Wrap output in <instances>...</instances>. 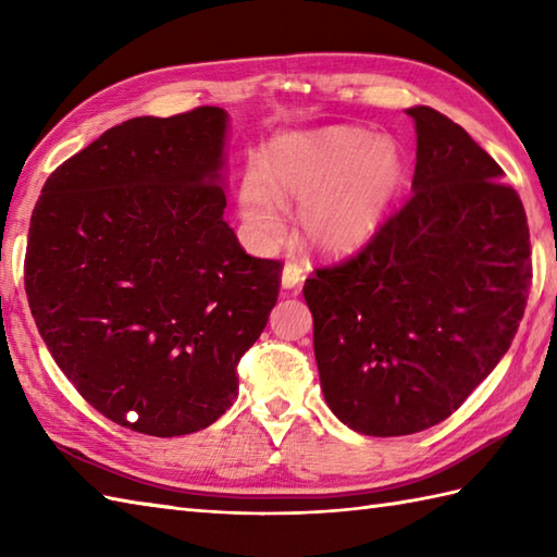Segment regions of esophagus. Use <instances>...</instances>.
Listing matches in <instances>:
<instances>
[{
	"label": "esophagus",
	"mask_w": 557,
	"mask_h": 557,
	"mask_svg": "<svg viewBox=\"0 0 557 557\" xmlns=\"http://www.w3.org/2000/svg\"><path fill=\"white\" fill-rule=\"evenodd\" d=\"M304 280H306V270H304L301 265H297V263H287L285 268H282V277H280V282H282V287H285V289L299 287Z\"/></svg>",
	"instance_id": "34e87169"
}]
</instances>
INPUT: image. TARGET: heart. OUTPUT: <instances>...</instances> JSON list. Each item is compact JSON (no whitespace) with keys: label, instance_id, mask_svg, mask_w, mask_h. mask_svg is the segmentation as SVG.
<instances>
[{"label":"heart","instance_id":"heart-1","mask_svg":"<svg viewBox=\"0 0 557 557\" xmlns=\"http://www.w3.org/2000/svg\"><path fill=\"white\" fill-rule=\"evenodd\" d=\"M405 180L393 138L351 126L282 134L265 170L251 168L239 188V215L258 246L285 234V203H299V227L315 251L347 256L381 234Z\"/></svg>","mask_w":557,"mask_h":557}]
</instances>
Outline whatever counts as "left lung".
I'll use <instances>...</instances> for the list:
<instances>
[{
  "instance_id": "1",
  "label": "left lung",
  "mask_w": 557,
  "mask_h": 557,
  "mask_svg": "<svg viewBox=\"0 0 557 557\" xmlns=\"http://www.w3.org/2000/svg\"><path fill=\"white\" fill-rule=\"evenodd\" d=\"M411 198L304 299L330 411L351 431L411 435L445 421L510 349L529 282V224L503 170L425 104Z\"/></svg>"
}]
</instances>
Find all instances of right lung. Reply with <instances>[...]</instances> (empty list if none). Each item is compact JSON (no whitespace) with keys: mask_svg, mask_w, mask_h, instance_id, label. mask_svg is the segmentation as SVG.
Returning a JSON list of instances; mask_svg holds the SVG:
<instances>
[{"mask_svg":"<svg viewBox=\"0 0 557 557\" xmlns=\"http://www.w3.org/2000/svg\"><path fill=\"white\" fill-rule=\"evenodd\" d=\"M230 114L134 116L57 168L35 203L26 294L52 359L126 429L215 423L277 301L280 263L224 220Z\"/></svg>","mask_w":557,"mask_h":557,"instance_id":"right-lung-1","label":"right lung"}]
</instances>
